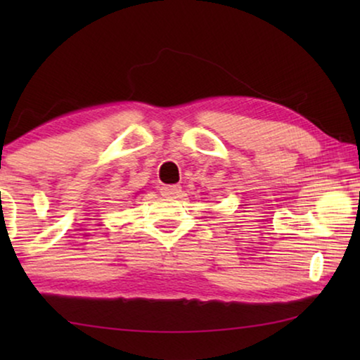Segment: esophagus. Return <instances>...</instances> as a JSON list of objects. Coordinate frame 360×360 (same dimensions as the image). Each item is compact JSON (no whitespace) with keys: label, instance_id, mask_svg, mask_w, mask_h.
Wrapping results in <instances>:
<instances>
[{"label":"esophagus","instance_id":"1","mask_svg":"<svg viewBox=\"0 0 360 360\" xmlns=\"http://www.w3.org/2000/svg\"><path fill=\"white\" fill-rule=\"evenodd\" d=\"M181 186L180 185H164L160 186V195L169 196V198H176L180 195Z\"/></svg>","mask_w":360,"mask_h":360}]
</instances>
